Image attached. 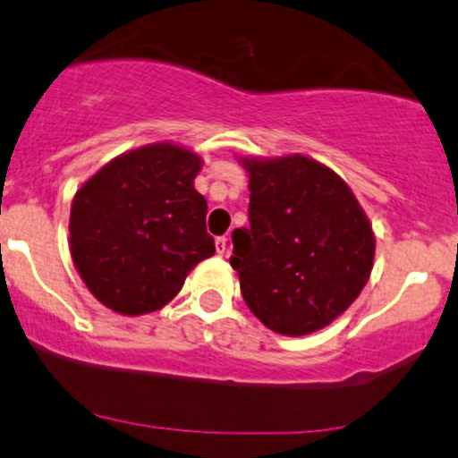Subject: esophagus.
<instances>
[{"label": "esophagus", "mask_w": 458, "mask_h": 458, "mask_svg": "<svg viewBox=\"0 0 458 458\" xmlns=\"http://www.w3.org/2000/svg\"><path fill=\"white\" fill-rule=\"evenodd\" d=\"M215 248H216V254H225V250H228V237H216Z\"/></svg>", "instance_id": "1"}]
</instances>
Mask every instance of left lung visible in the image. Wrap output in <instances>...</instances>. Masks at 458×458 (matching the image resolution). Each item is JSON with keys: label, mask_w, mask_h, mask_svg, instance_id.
I'll use <instances>...</instances> for the list:
<instances>
[{"label": "left lung", "mask_w": 458, "mask_h": 458, "mask_svg": "<svg viewBox=\"0 0 458 458\" xmlns=\"http://www.w3.org/2000/svg\"><path fill=\"white\" fill-rule=\"evenodd\" d=\"M250 228L233 233L230 266L245 305L283 335L314 334L367 285L375 237L349 186L305 156L243 160Z\"/></svg>", "instance_id": "8db88e82"}]
</instances>
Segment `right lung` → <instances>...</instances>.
Returning <instances> with one entry per match:
<instances>
[{
  "mask_svg": "<svg viewBox=\"0 0 458 458\" xmlns=\"http://www.w3.org/2000/svg\"><path fill=\"white\" fill-rule=\"evenodd\" d=\"M201 157L175 144L123 153L74 195L72 261L109 310L140 316L165 307L186 274L215 254L204 195L192 180Z\"/></svg>",
  "mask_w": 458,
  "mask_h": 458,
  "instance_id": "add662e5",
  "label": "right lung"
}]
</instances>
